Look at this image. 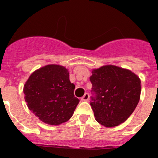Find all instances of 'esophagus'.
<instances>
[{
	"label": "esophagus",
	"instance_id": "esophagus-1",
	"mask_svg": "<svg viewBox=\"0 0 158 158\" xmlns=\"http://www.w3.org/2000/svg\"><path fill=\"white\" fill-rule=\"evenodd\" d=\"M81 100H83V101H89V93H85V95L81 97Z\"/></svg>",
	"mask_w": 158,
	"mask_h": 158
}]
</instances>
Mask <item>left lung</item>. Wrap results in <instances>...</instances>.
Here are the masks:
<instances>
[{"instance_id":"8db88e82","label":"left lung","mask_w":158,"mask_h":158,"mask_svg":"<svg viewBox=\"0 0 158 158\" xmlns=\"http://www.w3.org/2000/svg\"><path fill=\"white\" fill-rule=\"evenodd\" d=\"M90 81L96 93L90 103L96 120L105 127L125 122L140 100L139 77L130 69L106 65L92 69Z\"/></svg>"}]
</instances>
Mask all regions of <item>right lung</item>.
<instances>
[{
    "label": "right lung",
    "mask_w": 158,
    "mask_h": 158,
    "mask_svg": "<svg viewBox=\"0 0 158 158\" xmlns=\"http://www.w3.org/2000/svg\"><path fill=\"white\" fill-rule=\"evenodd\" d=\"M69 70L56 64L44 65L32 73L23 85L27 107L45 123L58 126L72 117L79 103Z\"/></svg>",
    "instance_id": "add662e5"
}]
</instances>
